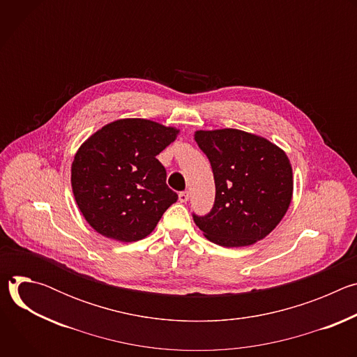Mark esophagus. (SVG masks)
Instances as JSON below:
<instances>
[{
    "mask_svg": "<svg viewBox=\"0 0 357 357\" xmlns=\"http://www.w3.org/2000/svg\"><path fill=\"white\" fill-rule=\"evenodd\" d=\"M179 200H181L182 203L188 202V200H189V192H188V190H183V192H181V193H179Z\"/></svg>",
    "mask_w": 357,
    "mask_h": 357,
    "instance_id": "34e87169",
    "label": "esophagus"
}]
</instances>
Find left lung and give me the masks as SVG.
Returning <instances> with one entry per match:
<instances>
[{
  "label": "left lung",
  "mask_w": 357,
  "mask_h": 357,
  "mask_svg": "<svg viewBox=\"0 0 357 357\" xmlns=\"http://www.w3.org/2000/svg\"><path fill=\"white\" fill-rule=\"evenodd\" d=\"M195 141L212 165L216 196L205 216L193 213L205 237L223 247H244L270 234L292 197V168L285 152L259 135L234 128L196 131Z\"/></svg>",
  "instance_id": "8db88e82"
}]
</instances>
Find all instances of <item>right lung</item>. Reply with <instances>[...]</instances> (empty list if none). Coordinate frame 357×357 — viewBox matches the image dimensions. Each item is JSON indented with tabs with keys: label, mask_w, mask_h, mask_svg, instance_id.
<instances>
[{
	"label": "right lung",
	"mask_w": 357,
	"mask_h": 357,
	"mask_svg": "<svg viewBox=\"0 0 357 357\" xmlns=\"http://www.w3.org/2000/svg\"><path fill=\"white\" fill-rule=\"evenodd\" d=\"M179 131L144 119L117 120L76 152L72 189L87 223L101 236L131 243L155 229L178 200L157 155Z\"/></svg>",
	"instance_id": "1"
}]
</instances>
